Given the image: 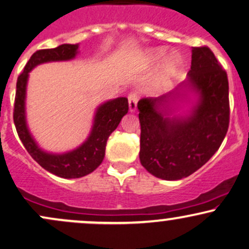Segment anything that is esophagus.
<instances>
[{"instance_id": "obj_1", "label": "esophagus", "mask_w": 249, "mask_h": 249, "mask_svg": "<svg viewBox=\"0 0 249 249\" xmlns=\"http://www.w3.org/2000/svg\"><path fill=\"white\" fill-rule=\"evenodd\" d=\"M128 107H130V111L131 112H136L137 110V104H138V101H139V97H138V94L137 92H130L128 94Z\"/></svg>"}]
</instances>
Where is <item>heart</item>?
I'll use <instances>...</instances> for the list:
<instances>
[{
    "instance_id": "obj_1",
    "label": "heart",
    "mask_w": 249,
    "mask_h": 249,
    "mask_svg": "<svg viewBox=\"0 0 249 249\" xmlns=\"http://www.w3.org/2000/svg\"><path fill=\"white\" fill-rule=\"evenodd\" d=\"M166 50L163 49H155L151 50L148 52V58L151 59V61L159 62L163 59V56L166 55ZM182 67V60L178 54H170L164 61L162 71H161L160 76L157 82H155V88L157 89H162L164 86L168 85L169 82H172L178 75L179 68Z\"/></svg>"
}]
</instances>
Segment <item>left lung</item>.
<instances>
[{
    "instance_id": "left-lung-1",
    "label": "left lung",
    "mask_w": 249,
    "mask_h": 249,
    "mask_svg": "<svg viewBox=\"0 0 249 249\" xmlns=\"http://www.w3.org/2000/svg\"><path fill=\"white\" fill-rule=\"evenodd\" d=\"M188 79L160 97L138 102L142 167L155 178L175 181L199 169L218 151L230 123L229 80L206 46L193 47ZM197 96L188 115H173L176 102Z\"/></svg>"
}]
</instances>
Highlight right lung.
Segmentation results:
<instances>
[{"label":"right lung","instance_id":"right-lung-1","mask_svg":"<svg viewBox=\"0 0 249 249\" xmlns=\"http://www.w3.org/2000/svg\"><path fill=\"white\" fill-rule=\"evenodd\" d=\"M77 50L79 44H62L55 49L39 50L35 52L17 79L15 97L14 123L24 147L44 169L64 178H82L92 173L100 166L106 155L107 138L116 130L123 117L128 111L126 97H118L104 102L96 110L90 134L79 147L62 154L47 153L39 147L26 124L25 96L29 73L36 66L44 62L74 59L77 54Z\"/></svg>","mask_w":249,"mask_h":249}]
</instances>
